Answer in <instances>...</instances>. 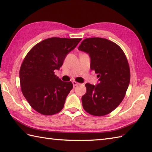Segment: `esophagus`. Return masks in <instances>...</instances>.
Here are the masks:
<instances>
[{
	"label": "esophagus",
	"instance_id": "34e87169",
	"mask_svg": "<svg viewBox=\"0 0 152 152\" xmlns=\"http://www.w3.org/2000/svg\"><path fill=\"white\" fill-rule=\"evenodd\" d=\"M72 84H73V86H74V87H76V86H78V85L79 84V83L76 82V81H73V82H72Z\"/></svg>",
	"mask_w": 152,
	"mask_h": 152
}]
</instances>
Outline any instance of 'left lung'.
I'll return each mask as SVG.
<instances>
[{
  "label": "left lung",
  "instance_id": "left-lung-1",
  "mask_svg": "<svg viewBox=\"0 0 152 152\" xmlns=\"http://www.w3.org/2000/svg\"><path fill=\"white\" fill-rule=\"evenodd\" d=\"M78 50L88 53L90 68L98 74L96 86L87 83L82 96L83 109L93 115L108 114L125 97L130 82V69L124 51L118 44L102 38L83 40Z\"/></svg>",
  "mask_w": 152,
  "mask_h": 152
}]
</instances>
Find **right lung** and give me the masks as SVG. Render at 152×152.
Segmentation results:
<instances>
[{
    "mask_svg": "<svg viewBox=\"0 0 152 152\" xmlns=\"http://www.w3.org/2000/svg\"><path fill=\"white\" fill-rule=\"evenodd\" d=\"M81 40L47 38L35 45L25 57L19 70L21 91L31 107L40 114L53 115L63 108L73 85L71 82L61 81L54 70H59L67 54Z\"/></svg>",
    "mask_w": 152,
    "mask_h": 152,
    "instance_id": "right-lung-1",
    "label": "right lung"
}]
</instances>
